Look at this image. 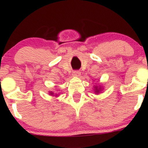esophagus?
I'll use <instances>...</instances> for the list:
<instances>
[{"label": "esophagus", "instance_id": "34e87169", "mask_svg": "<svg viewBox=\"0 0 148 148\" xmlns=\"http://www.w3.org/2000/svg\"><path fill=\"white\" fill-rule=\"evenodd\" d=\"M80 75H81V72L79 71H74L72 73V76H75V77H79Z\"/></svg>", "mask_w": 148, "mask_h": 148}]
</instances>
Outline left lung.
Masks as SVG:
<instances>
[{"label": "left lung", "mask_w": 148, "mask_h": 148, "mask_svg": "<svg viewBox=\"0 0 148 148\" xmlns=\"http://www.w3.org/2000/svg\"><path fill=\"white\" fill-rule=\"evenodd\" d=\"M93 88H94V92L95 95L100 94L103 90V87L101 86V85H95Z\"/></svg>", "instance_id": "8db88e82"}]
</instances>
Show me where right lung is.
<instances>
[{
  "instance_id": "add662e5",
  "label": "right lung",
  "mask_w": 148,
  "mask_h": 148,
  "mask_svg": "<svg viewBox=\"0 0 148 148\" xmlns=\"http://www.w3.org/2000/svg\"><path fill=\"white\" fill-rule=\"evenodd\" d=\"M49 95H52V96H55V97L59 96V94H56V93H54L53 92H52V91H49Z\"/></svg>"
}]
</instances>
